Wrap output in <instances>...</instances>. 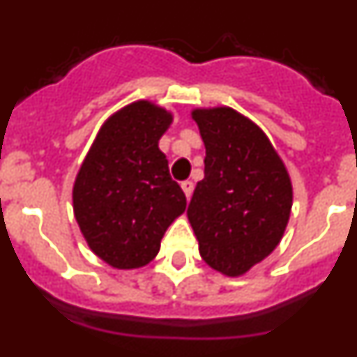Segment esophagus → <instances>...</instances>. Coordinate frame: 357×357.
<instances>
[{
    "label": "esophagus",
    "mask_w": 357,
    "mask_h": 357,
    "mask_svg": "<svg viewBox=\"0 0 357 357\" xmlns=\"http://www.w3.org/2000/svg\"><path fill=\"white\" fill-rule=\"evenodd\" d=\"M181 185H182V191H184V193H185V198H188V200H189V198H191V193H193V182H191V181H184Z\"/></svg>",
    "instance_id": "esophagus-1"
}]
</instances>
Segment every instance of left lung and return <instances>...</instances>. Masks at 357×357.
Returning <instances> with one entry per match:
<instances>
[{
    "label": "left lung",
    "instance_id": "obj_1",
    "mask_svg": "<svg viewBox=\"0 0 357 357\" xmlns=\"http://www.w3.org/2000/svg\"><path fill=\"white\" fill-rule=\"evenodd\" d=\"M193 119L206 168L189 202V223L202 259L229 277L243 275L284 234L291 181L264 132L234 109H197Z\"/></svg>",
    "mask_w": 357,
    "mask_h": 357
}]
</instances>
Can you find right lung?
<instances>
[{
  "instance_id": "right-lung-1",
  "label": "right lung",
  "mask_w": 357,
  "mask_h": 357,
  "mask_svg": "<svg viewBox=\"0 0 357 357\" xmlns=\"http://www.w3.org/2000/svg\"><path fill=\"white\" fill-rule=\"evenodd\" d=\"M172 114L134 102L98 132L73 188V211L91 250L118 270L150 263L164 232L185 211L159 139Z\"/></svg>"
}]
</instances>
